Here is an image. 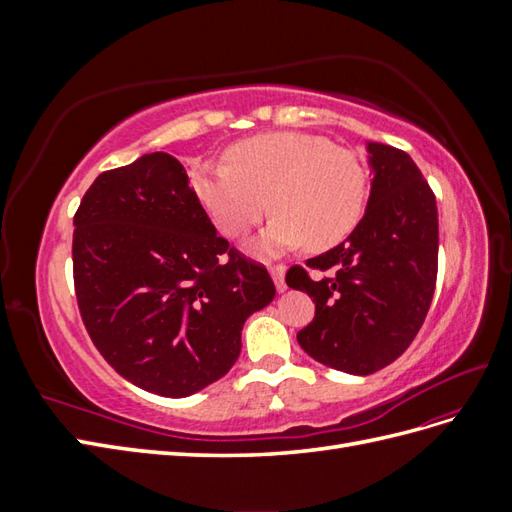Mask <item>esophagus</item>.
<instances>
[{
	"mask_svg": "<svg viewBox=\"0 0 512 512\" xmlns=\"http://www.w3.org/2000/svg\"><path fill=\"white\" fill-rule=\"evenodd\" d=\"M271 277H273V282H275V288H277V292H284L286 290V267L284 265H273L271 269Z\"/></svg>",
	"mask_w": 512,
	"mask_h": 512,
	"instance_id": "esophagus-1",
	"label": "esophagus"
}]
</instances>
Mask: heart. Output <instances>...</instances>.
<instances>
[{
  "label": "heart",
  "mask_w": 512,
  "mask_h": 512,
  "mask_svg": "<svg viewBox=\"0 0 512 512\" xmlns=\"http://www.w3.org/2000/svg\"><path fill=\"white\" fill-rule=\"evenodd\" d=\"M226 164H203L192 188L226 237L250 235L269 211L277 213L252 250L280 254L307 241L329 250L359 224L367 177L352 151L307 132H269L232 145Z\"/></svg>",
  "instance_id": "1"
}]
</instances>
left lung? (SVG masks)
Here are the masks:
<instances>
[{
  "label": "left lung",
  "instance_id": "obj_1",
  "mask_svg": "<svg viewBox=\"0 0 512 512\" xmlns=\"http://www.w3.org/2000/svg\"><path fill=\"white\" fill-rule=\"evenodd\" d=\"M371 190L363 220L333 250L307 267L333 277L309 280L288 271L290 288L307 292L316 316L297 333L318 363L367 376L393 363L412 344L429 312L438 275V207L406 151L367 141Z\"/></svg>",
  "mask_w": 512,
  "mask_h": 512
}]
</instances>
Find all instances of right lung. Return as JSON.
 I'll list each match as a JSON object with an SVG mask.
<instances>
[{
	"mask_svg": "<svg viewBox=\"0 0 512 512\" xmlns=\"http://www.w3.org/2000/svg\"><path fill=\"white\" fill-rule=\"evenodd\" d=\"M72 262L91 342L119 376L162 397L228 374L245 320L275 297L267 269L218 237L188 168L164 151L91 183L74 215Z\"/></svg>",
	"mask_w": 512,
	"mask_h": 512,
	"instance_id": "1",
	"label": "right lung"
}]
</instances>
